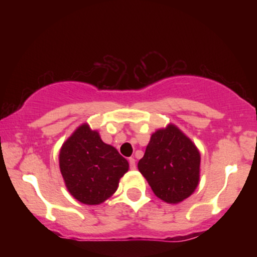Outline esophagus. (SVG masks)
Masks as SVG:
<instances>
[{"instance_id": "obj_1", "label": "esophagus", "mask_w": 257, "mask_h": 257, "mask_svg": "<svg viewBox=\"0 0 257 257\" xmlns=\"http://www.w3.org/2000/svg\"><path fill=\"white\" fill-rule=\"evenodd\" d=\"M129 166H131V169H135L137 168V163H135L134 158H129Z\"/></svg>"}]
</instances>
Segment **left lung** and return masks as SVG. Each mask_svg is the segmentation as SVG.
<instances>
[{
	"instance_id": "left-lung-1",
	"label": "left lung",
	"mask_w": 257,
	"mask_h": 257,
	"mask_svg": "<svg viewBox=\"0 0 257 257\" xmlns=\"http://www.w3.org/2000/svg\"><path fill=\"white\" fill-rule=\"evenodd\" d=\"M138 168L159 199L178 204L199 184L200 153L193 141L170 123L151 135Z\"/></svg>"
}]
</instances>
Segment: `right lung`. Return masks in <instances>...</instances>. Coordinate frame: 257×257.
Instances as JSON below:
<instances>
[{
    "mask_svg": "<svg viewBox=\"0 0 257 257\" xmlns=\"http://www.w3.org/2000/svg\"><path fill=\"white\" fill-rule=\"evenodd\" d=\"M59 167L67 191L87 205H98L117 191L129 163L113 146L107 145L83 123L63 144Z\"/></svg>",
    "mask_w": 257,
    "mask_h": 257,
    "instance_id": "1",
    "label": "right lung"
}]
</instances>
